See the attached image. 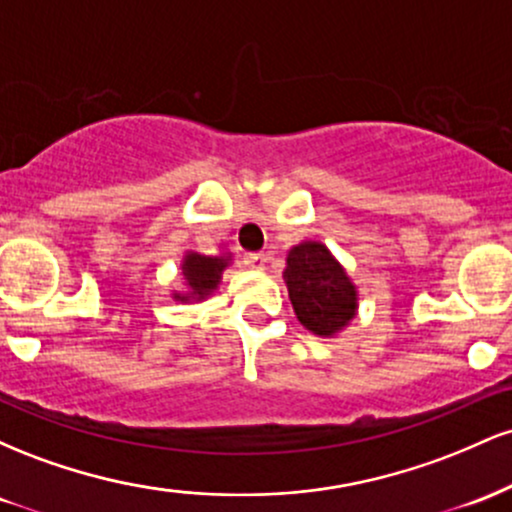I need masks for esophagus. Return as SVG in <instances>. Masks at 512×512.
I'll use <instances>...</instances> for the list:
<instances>
[{
    "label": "esophagus",
    "instance_id": "obj_1",
    "mask_svg": "<svg viewBox=\"0 0 512 512\" xmlns=\"http://www.w3.org/2000/svg\"><path fill=\"white\" fill-rule=\"evenodd\" d=\"M248 264L252 269H257V272H262L267 267V255L264 252H252V255H248Z\"/></svg>",
    "mask_w": 512,
    "mask_h": 512
}]
</instances>
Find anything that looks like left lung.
I'll list each match as a JSON object with an SVG mask.
<instances>
[{
	"label": "left lung",
	"mask_w": 512,
	"mask_h": 512,
	"mask_svg": "<svg viewBox=\"0 0 512 512\" xmlns=\"http://www.w3.org/2000/svg\"><path fill=\"white\" fill-rule=\"evenodd\" d=\"M298 322L317 337H334L358 313V291L342 262L320 240L293 245L284 269Z\"/></svg>",
	"instance_id": "obj_1"
}]
</instances>
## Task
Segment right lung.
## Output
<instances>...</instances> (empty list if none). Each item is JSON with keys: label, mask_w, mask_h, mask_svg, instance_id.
<instances>
[{"label": "right lung", "mask_w": 512, "mask_h": 512, "mask_svg": "<svg viewBox=\"0 0 512 512\" xmlns=\"http://www.w3.org/2000/svg\"><path fill=\"white\" fill-rule=\"evenodd\" d=\"M228 264H231V255H202V252L187 250L180 264L187 291H173V298L180 303L204 301L219 289L221 274Z\"/></svg>", "instance_id": "add662e5"}]
</instances>
